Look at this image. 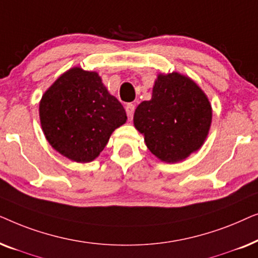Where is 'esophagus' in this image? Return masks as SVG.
<instances>
[{
    "mask_svg": "<svg viewBox=\"0 0 258 258\" xmlns=\"http://www.w3.org/2000/svg\"><path fill=\"white\" fill-rule=\"evenodd\" d=\"M125 111H126V115H128V118L130 119V121H132L133 116H134V111H135V105L132 104V103L126 104Z\"/></svg>",
    "mask_w": 258,
    "mask_h": 258,
    "instance_id": "obj_1",
    "label": "esophagus"
}]
</instances>
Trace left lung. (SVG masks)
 I'll list each match as a JSON object with an SVG mask.
<instances>
[{
    "mask_svg": "<svg viewBox=\"0 0 258 258\" xmlns=\"http://www.w3.org/2000/svg\"><path fill=\"white\" fill-rule=\"evenodd\" d=\"M211 117L210 102L192 80L178 73L160 74L151 100L136 108L134 125L155 156L176 163L203 146Z\"/></svg>",
    "mask_w": 258,
    "mask_h": 258,
    "instance_id": "left-lung-1",
    "label": "left lung"
}]
</instances>
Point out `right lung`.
<instances>
[{"label":"right lung","mask_w":258,"mask_h":258,"mask_svg":"<svg viewBox=\"0 0 258 258\" xmlns=\"http://www.w3.org/2000/svg\"><path fill=\"white\" fill-rule=\"evenodd\" d=\"M40 119L45 139L56 151L86 163L100 155L112 132L125 123L126 114L97 73L75 67L43 94Z\"/></svg>","instance_id":"obj_1"}]
</instances>
